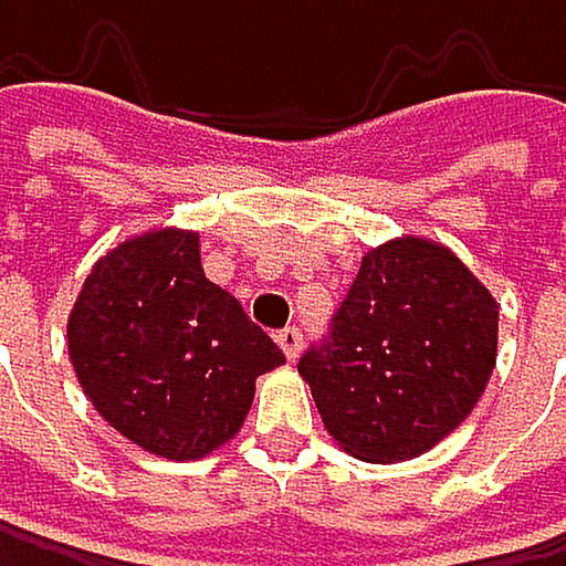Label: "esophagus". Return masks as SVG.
<instances>
[{
    "instance_id": "1",
    "label": "esophagus",
    "mask_w": 566,
    "mask_h": 566,
    "mask_svg": "<svg viewBox=\"0 0 566 566\" xmlns=\"http://www.w3.org/2000/svg\"><path fill=\"white\" fill-rule=\"evenodd\" d=\"M276 344H280V350L286 354V360H296V354H300V347H303V334H300L296 327H286V331L276 334Z\"/></svg>"
}]
</instances>
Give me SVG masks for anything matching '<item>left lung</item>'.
Instances as JSON below:
<instances>
[{
  "label": "left lung",
  "mask_w": 566,
  "mask_h": 566,
  "mask_svg": "<svg viewBox=\"0 0 566 566\" xmlns=\"http://www.w3.org/2000/svg\"><path fill=\"white\" fill-rule=\"evenodd\" d=\"M500 303L442 242L398 235L367 249L331 340L300 357L324 429L360 462L439 446L483 398Z\"/></svg>",
  "instance_id": "8db88e82"
}]
</instances>
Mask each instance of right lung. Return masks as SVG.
Returning a JSON list of instances; mask_svg holds the SVG:
<instances>
[{"instance_id": "add662e5", "label": "right lung", "mask_w": 566, "mask_h": 566, "mask_svg": "<svg viewBox=\"0 0 566 566\" xmlns=\"http://www.w3.org/2000/svg\"><path fill=\"white\" fill-rule=\"evenodd\" d=\"M83 395L130 446L161 459H206L252 408L256 378L283 350L242 303L206 280L199 232L158 226L94 263L66 317Z\"/></svg>"}]
</instances>
